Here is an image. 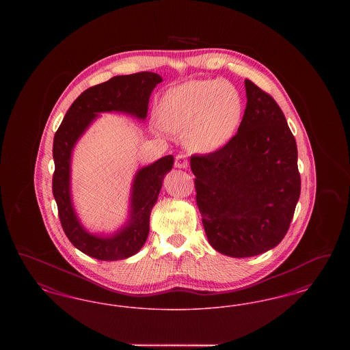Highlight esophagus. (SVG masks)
Returning <instances> with one entry per match:
<instances>
[{"instance_id":"esophagus-1","label":"esophagus","mask_w":350,"mask_h":350,"mask_svg":"<svg viewBox=\"0 0 350 350\" xmlns=\"http://www.w3.org/2000/svg\"><path fill=\"white\" fill-rule=\"evenodd\" d=\"M174 167H189V161L186 159V156L183 153H178L176 156V160H174Z\"/></svg>"}]
</instances>
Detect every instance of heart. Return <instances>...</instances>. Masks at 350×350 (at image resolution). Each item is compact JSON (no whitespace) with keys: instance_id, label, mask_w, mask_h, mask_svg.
Wrapping results in <instances>:
<instances>
[{"instance_id":"heart-1","label":"heart","mask_w":350,"mask_h":350,"mask_svg":"<svg viewBox=\"0 0 350 350\" xmlns=\"http://www.w3.org/2000/svg\"><path fill=\"white\" fill-rule=\"evenodd\" d=\"M163 126L186 133L187 146L198 152L219 150L231 140L243 116L236 88L223 79L193 80L170 89L159 106Z\"/></svg>"}]
</instances>
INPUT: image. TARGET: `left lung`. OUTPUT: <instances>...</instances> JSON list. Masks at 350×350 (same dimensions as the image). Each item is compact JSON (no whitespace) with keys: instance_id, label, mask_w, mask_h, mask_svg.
I'll return each instance as SVG.
<instances>
[{"instance_id":"8db88e82","label":"left lung","mask_w":350,"mask_h":350,"mask_svg":"<svg viewBox=\"0 0 350 350\" xmlns=\"http://www.w3.org/2000/svg\"><path fill=\"white\" fill-rule=\"evenodd\" d=\"M245 90L237 133L219 150L190 159L207 239L239 258L282 241L300 196L297 143L281 107L250 80Z\"/></svg>"}]
</instances>
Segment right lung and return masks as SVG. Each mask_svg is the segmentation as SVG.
Segmentation results:
<instances>
[{
    "instance_id": "1",
    "label": "right lung",
    "mask_w": 350,
    "mask_h": 350,
    "mask_svg": "<svg viewBox=\"0 0 350 350\" xmlns=\"http://www.w3.org/2000/svg\"><path fill=\"white\" fill-rule=\"evenodd\" d=\"M163 79L153 72L116 76L106 83L83 92L72 103L53 137L55 172L52 193L57 204L59 219L69 241L85 254L100 261H116L131 257L144 245L150 232V217L164 176L173 167V156H165L148 167H142L133 185L131 220L111 237H98L86 232L72 207L69 193L70 153L88 126L103 111H123L144 119L153 88Z\"/></svg>"
}]
</instances>
